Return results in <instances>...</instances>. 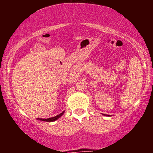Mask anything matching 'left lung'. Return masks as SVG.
I'll use <instances>...</instances> for the list:
<instances>
[{"instance_id": "obj_1", "label": "left lung", "mask_w": 153, "mask_h": 153, "mask_svg": "<svg viewBox=\"0 0 153 153\" xmlns=\"http://www.w3.org/2000/svg\"><path fill=\"white\" fill-rule=\"evenodd\" d=\"M103 115H106V114H103Z\"/></svg>"}]
</instances>
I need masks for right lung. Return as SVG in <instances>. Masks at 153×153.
Here are the masks:
<instances>
[{
    "instance_id": "right-lung-1",
    "label": "right lung",
    "mask_w": 153,
    "mask_h": 153,
    "mask_svg": "<svg viewBox=\"0 0 153 153\" xmlns=\"http://www.w3.org/2000/svg\"><path fill=\"white\" fill-rule=\"evenodd\" d=\"M65 111L62 112L61 114H59L55 116L54 117H51V118H48V119H39V120L41 121H44V122H54L55 120H57V119H58L59 117H61V116H62L63 114H64Z\"/></svg>"
}]
</instances>
